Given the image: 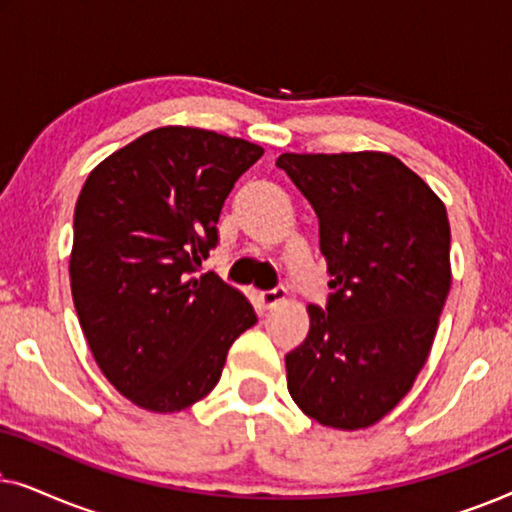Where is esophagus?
<instances>
[{"label": "esophagus", "mask_w": 512, "mask_h": 512, "mask_svg": "<svg viewBox=\"0 0 512 512\" xmlns=\"http://www.w3.org/2000/svg\"><path fill=\"white\" fill-rule=\"evenodd\" d=\"M258 298H261V303L265 307H275L277 303H282V300L286 298V289L277 286V289H272V291H261L258 293Z\"/></svg>", "instance_id": "34e87169"}]
</instances>
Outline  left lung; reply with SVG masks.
I'll list each match as a JSON object with an SVG mask.
<instances>
[{"instance_id":"8db88e82","label":"left lung","mask_w":512,"mask_h":512,"mask_svg":"<svg viewBox=\"0 0 512 512\" xmlns=\"http://www.w3.org/2000/svg\"><path fill=\"white\" fill-rule=\"evenodd\" d=\"M319 216L326 312L286 354L289 394L321 426L356 431L408 396L450 293V221L426 181L384 151L282 153Z\"/></svg>"}]
</instances>
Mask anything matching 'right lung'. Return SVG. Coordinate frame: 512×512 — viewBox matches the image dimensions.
Returning <instances> with one entry per match:
<instances>
[{
  "instance_id": "1",
  "label": "right lung",
  "mask_w": 512,
  "mask_h": 512,
  "mask_svg": "<svg viewBox=\"0 0 512 512\" xmlns=\"http://www.w3.org/2000/svg\"><path fill=\"white\" fill-rule=\"evenodd\" d=\"M261 156L247 139L165 125L104 158L81 188L74 307L102 375L137 408H191L256 324L242 291L193 272L219 240L230 188Z\"/></svg>"
}]
</instances>
